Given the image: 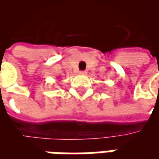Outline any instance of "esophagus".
Returning a JSON list of instances; mask_svg holds the SVG:
<instances>
[{"label":"esophagus","mask_w":159,"mask_h":159,"mask_svg":"<svg viewBox=\"0 0 159 159\" xmlns=\"http://www.w3.org/2000/svg\"><path fill=\"white\" fill-rule=\"evenodd\" d=\"M80 75H86V71H84V70H80L79 72H78Z\"/></svg>","instance_id":"1"}]
</instances>
